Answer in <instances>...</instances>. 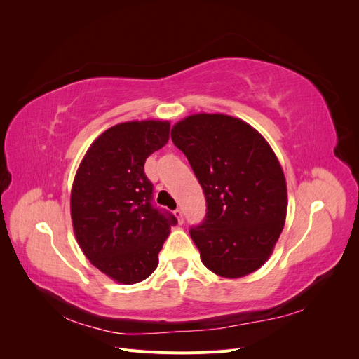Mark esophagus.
Returning a JSON list of instances; mask_svg holds the SVG:
<instances>
[{
    "mask_svg": "<svg viewBox=\"0 0 359 359\" xmlns=\"http://www.w3.org/2000/svg\"><path fill=\"white\" fill-rule=\"evenodd\" d=\"M173 214H175V217H177V219H178V222H180V223H182V222H184V217H182V211H181L180 208H177L175 211H173Z\"/></svg>",
    "mask_w": 359,
    "mask_h": 359,
    "instance_id": "obj_1",
    "label": "esophagus"
}]
</instances>
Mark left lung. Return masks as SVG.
<instances>
[{"label":"left lung","mask_w":359,"mask_h":359,"mask_svg":"<svg viewBox=\"0 0 359 359\" xmlns=\"http://www.w3.org/2000/svg\"><path fill=\"white\" fill-rule=\"evenodd\" d=\"M206 199L190 236L203 265L226 278L262 266L283 231L287 189L283 169L264 136L240 118L196 114L172 128Z\"/></svg>","instance_id":"obj_1"}]
</instances>
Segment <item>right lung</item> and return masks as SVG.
<instances>
[{"label": "right lung", "instance_id": "obj_1", "mask_svg": "<svg viewBox=\"0 0 359 359\" xmlns=\"http://www.w3.org/2000/svg\"><path fill=\"white\" fill-rule=\"evenodd\" d=\"M168 121H130L107 128L86 151L72 187L73 231L83 255L118 283L154 273L158 253L177 224L153 203L145 160L169 140Z\"/></svg>", "mask_w": 359, "mask_h": 359}]
</instances>
